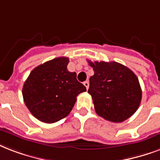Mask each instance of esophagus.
<instances>
[{
  "mask_svg": "<svg viewBox=\"0 0 160 160\" xmlns=\"http://www.w3.org/2000/svg\"><path fill=\"white\" fill-rule=\"evenodd\" d=\"M83 85L85 87H86V88H87V90H88V88H89V82L88 81H86V82H83Z\"/></svg>",
  "mask_w": 160,
  "mask_h": 160,
  "instance_id": "1",
  "label": "esophagus"
}]
</instances>
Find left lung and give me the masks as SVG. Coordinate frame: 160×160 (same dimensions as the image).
Here are the masks:
<instances>
[{
  "label": "left lung",
  "mask_w": 160,
  "mask_h": 160,
  "mask_svg": "<svg viewBox=\"0 0 160 160\" xmlns=\"http://www.w3.org/2000/svg\"><path fill=\"white\" fill-rule=\"evenodd\" d=\"M88 62L94 71L88 93L98 114L113 122L130 118L139 107L142 90L133 72L116 62Z\"/></svg>",
  "instance_id": "obj_1"
}]
</instances>
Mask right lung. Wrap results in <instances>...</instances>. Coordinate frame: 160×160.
Instances as JSON below:
<instances>
[{
    "mask_svg": "<svg viewBox=\"0 0 160 160\" xmlns=\"http://www.w3.org/2000/svg\"><path fill=\"white\" fill-rule=\"evenodd\" d=\"M68 62L64 57L46 62L33 69L24 82L25 104L42 122L52 123L67 117L78 95L87 91L77 80L76 72L68 70Z\"/></svg>",
    "mask_w": 160,
    "mask_h": 160,
    "instance_id": "add662e5",
    "label": "right lung"
}]
</instances>
